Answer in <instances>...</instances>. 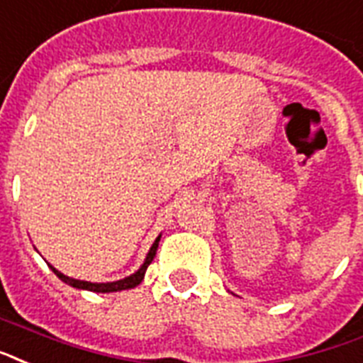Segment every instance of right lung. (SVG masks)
<instances>
[{"label": "right lung", "mask_w": 363, "mask_h": 363, "mask_svg": "<svg viewBox=\"0 0 363 363\" xmlns=\"http://www.w3.org/2000/svg\"><path fill=\"white\" fill-rule=\"evenodd\" d=\"M160 238H156V242L152 243L150 251H148V255H146L145 262H143V267L138 268L137 272L131 274V276H127L123 280H118V281H106V284H93V281H83V280H74V278H68L65 276L62 272H59L57 268L51 267V270L57 276H59L60 280L68 284V286L76 287V289H87V291H95V293H114V291H123V289H133V287H137L140 281L145 280V272L148 264L154 261V257H156V251H157V243H160Z\"/></svg>", "instance_id": "right-lung-1"}]
</instances>
